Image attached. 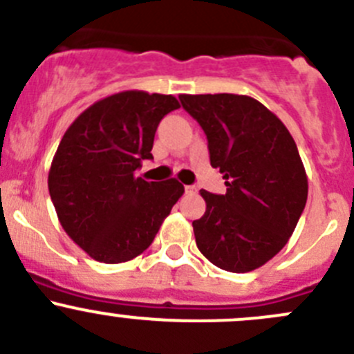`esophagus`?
Instances as JSON below:
<instances>
[{
	"label": "esophagus",
	"mask_w": 354,
	"mask_h": 354,
	"mask_svg": "<svg viewBox=\"0 0 354 354\" xmlns=\"http://www.w3.org/2000/svg\"><path fill=\"white\" fill-rule=\"evenodd\" d=\"M185 192H188V194H194V192H197V187H194V185H187V187H185Z\"/></svg>",
	"instance_id": "esophagus-1"
}]
</instances>
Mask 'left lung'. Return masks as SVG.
<instances>
[{"instance_id": "left-lung-1", "label": "left lung", "mask_w": 354, "mask_h": 354, "mask_svg": "<svg viewBox=\"0 0 354 354\" xmlns=\"http://www.w3.org/2000/svg\"><path fill=\"white\" fill-rule=\"evenodd\" d=\"M183 109L209 142L210 166L226 194L200 190L205 214L194 221L205 259L230 272H250L284 248L308 197L298 147L262 102L238 94H181Z\"/></svg>"}]
</instances>
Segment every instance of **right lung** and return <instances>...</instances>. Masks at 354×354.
<instances>
[{"label":"right lung","instance_id":"add662e5","mask_svg":"<svg viewBox=\"0 0 354 354\" xmlns=\"http://www.w3.org/2000/svg\"><path fill=\"white\" fill-rule=\"evenodd\" d=\"M178 108L173 95L118 92L85 109L63 135L49 195L68 236L97 262H128L145 252L183 195L176 178L135 176L152 159L159 121Z\"/></svg>","mask_w":354,"mask_h":354}]
</instances>
